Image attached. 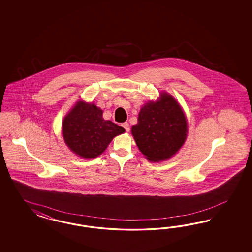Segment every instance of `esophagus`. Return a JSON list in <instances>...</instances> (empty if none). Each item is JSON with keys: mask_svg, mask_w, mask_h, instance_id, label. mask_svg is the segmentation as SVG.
<instances>
[{"mask_svg": "<svg viewBox=\"0 0 252 252\" xmlns=\"http://www.w3.org/2000/svg\"><path fill=\"white\" fill-rule=\"evenodd\" d=\"M123 127L125 128V130L126 131V132H128L130 130L129 124L128 123H124L122 125Z\"/></svg>", "mask_w": 252, "mask_h": 252, "instance_id": "34e87169", "label": "esophagus"}]
</instances>
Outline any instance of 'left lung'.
<instances>
[{
  "label": "left lung",
  "mask_w": 252,
  "mask_h": 252,
  "mask_svg": "<svg viewBox=\"0 0 252 252\" xmlns=\"http://www.w3.org/2000/svg\"><path fill=\"white\" fill-rule=\"evenodd\" d=\"M132 135L139 151L151 161L171 158L182 147L188 133L181 107L167 93L160 99L141 108Z\"/></svg>",
  "instance_id": "1"
}]
</instances>
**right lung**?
Instances as JSON below:
<instances>
[{
    "label": "right lung",
    "mask_w": 252,
    "mask_h": 252,
    "mask_svg": "<svg viewBox=\"0 0 252 252\" xmlns=\"http://www.w3.org/2000/svg\"><path fill=\"white\" fill-rule=\"evenodd\" d=\"M125 132L122 126L102 118L94 104L79 101L63 122V136L72 152L92 159L105 151L112 139Z\"/></svg>",
    "instance_id": "right-lung-1"
}]
</instances>
